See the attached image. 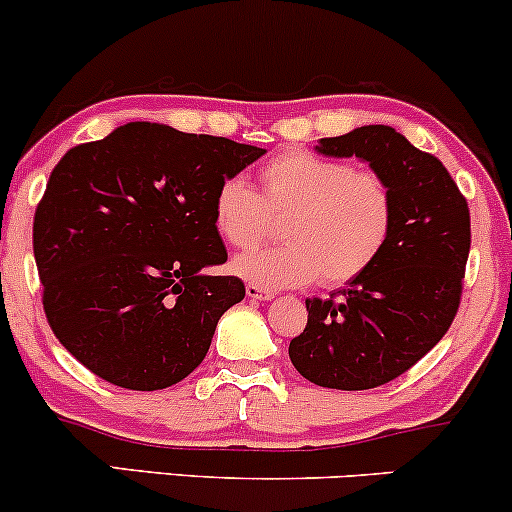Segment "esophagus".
Returning <instances> with one entry per match:
<instances>
[{
	"label": "esophagus",
	"mask_w": 512,
	"mask_h": 512,
	"mask_svg": "<svg viewBox=\"0 0 512 512\" xmlns=\"http://www.w3.org/2000/svg\"><path fill=\"white\" fill-rule=\"evenodd\" d=\"M245 291H248V298H252V301H272L274 293L262 289V286H255V284H248L245 286Z\"/></svg>",
	"instance_id": "obj_1"
}]
</instances>
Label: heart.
<instances>
[{"mask_svg": "<svg viewBox=\"0 0 512 512\" xmlns=\"http://www.w3.org/2000/svg\"><path fill=\"white\" fill-rule=\"evenodd\" d=\"M211 219L223 243L238 250L267 238L272 219H284L286 245L233 262L250 284L276 291L320 279L339 289L383 255L395 226V195L378 170L291 149L260 168V195L245 180H223Z\"/></svg>", "mask_w": 512, "mask_h": 512, "instance_id": "1", "label": "heart"}]
</instances>
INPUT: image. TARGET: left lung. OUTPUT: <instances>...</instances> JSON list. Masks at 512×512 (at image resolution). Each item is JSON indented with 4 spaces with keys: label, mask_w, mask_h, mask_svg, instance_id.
I'll use <instances>...</instances> for the list:
<instances>
[{
    "label": "left lung",
    "mask_w": 512,
    "mask_h": 512,
    "mask_svg": "<svg viewBox=\"0 0 512 512\" xmlns=\"http://www.w3.org/2000/svg\"><path fill=\"white\" fill-rule=\"evenodd\" d=\"M325 156H356L390 182L395 226L366 274L330 298H308L289 356L310 383L380 387L421 361L450 330L462 298L472 226L467 199L433 154L385 125L320 139Z\"/></svg>",
    "instance_id": "1"
}]
</instances>
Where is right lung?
Wrapping results in <instances>:
<instances>
[{
    "label": "right lung",
    "instance_id": "obj_1",
    "mask_svg": "<svg viewBox=\"0 0 512 512\" xmlns=\"http://www.w3.org/2000/svg\"><path fill=\"white\" fill-rule=\"evenodd\" d=\"M262 154L129 122L62 156L35 209L33 255L45 317L76 361L142 392L204 361L219 317L245 298L238 276L202 274L228 257L214 195Z\"/></svg>",
    "mask_w": 512,
    "mask_h": 512
}]
</instances>
